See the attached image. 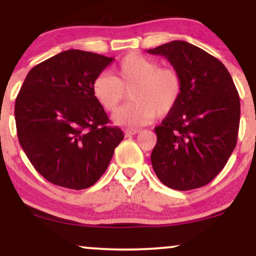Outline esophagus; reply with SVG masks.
<instances>
[{
    "label": "esophagus",
    "instance_id": "1",
    "mask_svg": "<svg viewBox=\"0 0 256 256\" xmlns=\"http://www.w3.org/2000/svg\"><path fill=\"white\" fill-rule=\"evenodd\" d=\"M140 131V128H126V130H125V136L126 137L132 136V134H136Z\"/></svg>",
    "mask_w": 256,
    "mask_h": 256
}]
</instances>
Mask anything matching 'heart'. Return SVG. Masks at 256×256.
Returning <instances> with one entry per match:
<instances>
[{
  "label": "heart",
  "instance_id": "b5f03b06",
  "mask_svg": "<svg viewBox=\"0 0 256 256\" xmlns=\"http://www.w3.org/2000/svg\"><path fill=\"white\" fill-rule=\"evenodd\" d=\"M92 96L106 112L119 108L130 91L131 104L114 116L119 125L149 124L155 116L164 118L177 107L183 91V82L177 70L160 67L156 60L131 52L120 60L116 77L102 73L91 85Z\"/></svg>",
  "mask_w": 256,
  "mask_h": 256
}]
</instances>
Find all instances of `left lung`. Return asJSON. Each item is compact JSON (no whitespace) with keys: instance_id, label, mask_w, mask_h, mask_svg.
Segmentation results:
<instances>
[{"instance_id":"1","label":"left lung","mask_w":256,"mask_h":256,"mask_svg":"<svg viewBox=\"0 0 256 256\" xmlns=\"http://www.w3.org/2000/svg\"><path fill=\"white\" fill-rule=\"evenodd\" d=\"M146 52L165 56L183 82L177 107L154 128L155 174L180 192L204 186L224 168L236 146L240 104L234 80L218 58L184 40Z\"/></svg>"}]
</instances>
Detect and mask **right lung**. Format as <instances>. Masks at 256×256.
I'll use <instances>...</instances> for the list:
<instances>
[{"instance_id": "1", "label": "right lung", "mask_w": 256, "mask_h": 256, "mask_svg": "<svg viewBox=\"0 0 256 256\" xmlns=\"http://www.w3.org/2000/svg\"><path fill=\"white\" fill-rule=\"evenodd\" d=\"M113 58L70 49L34 66L16 100L20 146L50 183L82 190L101 178L124 138L91 85Z\"/></svg>"}]
</instances>
